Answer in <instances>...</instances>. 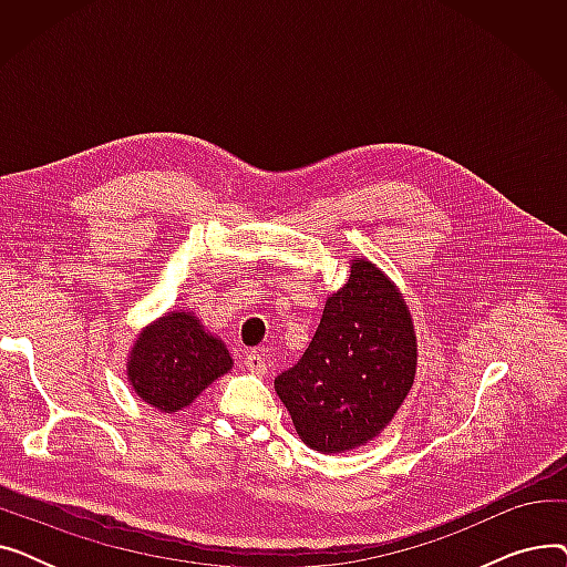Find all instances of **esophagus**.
Wrapping results in <instances>:
<instances>
[{"mask_svg":"<svg viewBox=\"0 0 567 567\" xmlns=\"http://www.w3.org/2000/svg\"><path fill=\"white\" fill-rule=\"evenodd\" d=\"M244 365H246V370H250V372H255V374H264V372H266V361H264V355H261L259 351H255V349L246 351V361H244Z\"/></svg>","mask_w":567,"mask_h":567,"instance_id":"obj_1","label":"esophagus"}]
</instances>
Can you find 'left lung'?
Instances as JSON below:
<instances>
[{
  "label": "left lung",
  "mask_w": 567,
  "mask_h": 567,
  "mask_svg": "<svg viewBox=\"0 0 567 567\" xmlns=\"http://www.w3.org/2000/svg\"><path fill=\"white\" fill-rule=\"evenodd\" d=\"M349 274L299 363L276 379L296 432L321 453L372 441L415 374L413 323L400 291L365 259H353Z\"/></svg>",
  "instance_id": "8db88e82"
}]
</instances>
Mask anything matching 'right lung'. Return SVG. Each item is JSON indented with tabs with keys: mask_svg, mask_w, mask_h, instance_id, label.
Listing matches in <instances>:
<instances>
[{
	"mask_svg": "<svg viewBox=\"0 0 567 567\" xmlns=\"http://www.w3.org/2000/svg\"><path fill=\"white\" fill-rule=\"evenodd\" d=\"M231 368L225 344L204 333L188 312H169L140 333L128 379L135 393L161 411L188 406L208 383Z\"/></svg>",
	"mask_w": 567,
	"mask_h": 567,
	"instance_id": "right-lung-1",
	"label": "right lung"
}]
</instances>
